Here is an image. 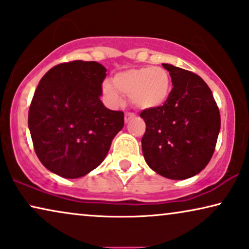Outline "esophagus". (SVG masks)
Here are the masks:
<instances>
[{
  "mask_svg": "<svg viewBox=\"0 0 249 249\" xmlns=\"http://www.w3.org/2000/svg\"><path fill=\"white\" fill-rule=\"evenodd\" d=\"M134 117V114L133 112H126V114H125V123H127L128 121H131L132 118Z\"/></svg>",
  "mask_w": 249,
  "mask_h": 249,
  "instance_id": "34e87169",
  "label": "esophagus"
}]
</instances>
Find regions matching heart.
<instances>
[{
  "label": "heart",
  "instance_id": "b5f03b06",
  "mask_svg": "<svg viewBox=\"0 0 249 249\" xmlns=\"http://www.w3.org/2000/svg\"><path fill=\"white\" fill-rule=\"evenodd\" d=\"M112 83L104 82L102 93L111 105L122 101L121 95H126L140 109L161 107L171 93V77L164 68H132L116 74Z\"/></svg>",
  "mask_w": 249,
  "mask_h": 249
}]
</instances>
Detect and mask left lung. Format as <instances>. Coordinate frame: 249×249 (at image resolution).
<instances>
[{"instance_id": "8db88e82", "label": "left lung", "mask_w": 249, "mask_h": 249, "mask_svg": "<svg viewBox=\"0 0 249 249\" xmlns=\"http://www.w3.org/2000/svg\"><path fill=\"white\" fill-rule=\"evenodd\" d=\"M172 89L161 107L144 109L142 152L151 170L172 180H184L206 167L221 128L220 111L211 89L194 72L163 64Z\"/></svg>"}]
</instances>
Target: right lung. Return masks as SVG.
<instances>
[{"label": "right lung", "instance_id": "1", "mask_svg": "<svg viewBox=\"0 0 249 249\" xmlns=\"http://www.w3.org/2000/svg\"><path fill=\"white\" fill-rule=\"evenodd\" d=\"M106 71L95 61L64 62L36 88L28 127L38 159L59 177L77 178L97 168L124 126V112L100 100Z\"/></svg>", "mask_w": 249, "mask_h": 249}]
</instances>
